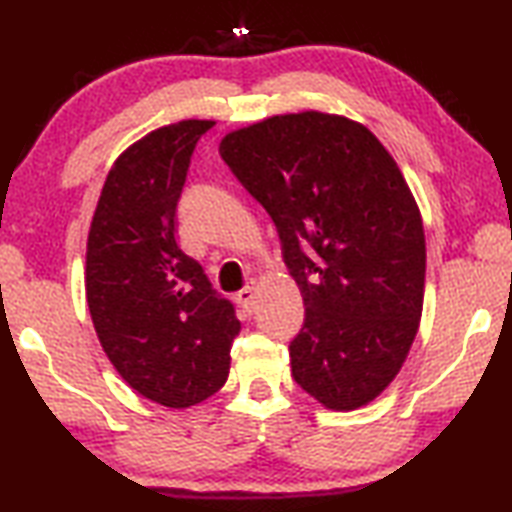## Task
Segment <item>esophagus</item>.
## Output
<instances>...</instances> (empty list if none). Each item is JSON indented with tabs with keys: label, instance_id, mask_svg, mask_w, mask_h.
I'll use <instances>...</instances> for the list:
<instances>
[{
	"label": "esophagus",
	"instance_id": "34e87169",
	"mask_svg": "<svg viewBox=\"0 0 512 512\" xmlns=\"http://www.w3.org/2000/svg\"><path fill=\"white\" fill-rule=\"evenodd\" d=\"M255 291H257V282L250 280L246 287L237 293V302L241 305V309L246 311V314H253V309H255Z\"/></svg>",
	"mask_w": 512,
	"mask_h": 512
}]
</instances>
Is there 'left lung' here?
<instances>
[{
	"label": "left lung",
	"instance_id": "obj_1",
	"mask_svg": "<svg viewBox=\"0 0 512 512\" xmlns=\"http://www.w3.org/2000/svg\"><path fill=\"white\" fill-rule=\"evenodd\" d=\"M219 153L273 219L305 302L293 379L327 409L366 406L422 316L427 248L400 167L359 121L318 110L232 131Z\"/></svg>",
	"mask_w": 512,
	"mask_h": 512
}]
</instances>
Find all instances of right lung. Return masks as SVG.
Wrapping results in <instances>:
<instances>
[{"mask_svg": "<svg viewBox=\"0 0 512 512\" xmlns=\"http://www.w3.org/2000/svg\"><path fill=\"white\" fill-rule=\"evenodd\" d=\"M214 126L185 119L137 140L112 164L92 216L85 296L103 352L151 402L187 409L225 384L241 323L176 241L189 160Z\"/></svg>", "mask_w": 512, "mask_h": 512, "instance_id": "1", "label": "right lung"}]
</instances>
